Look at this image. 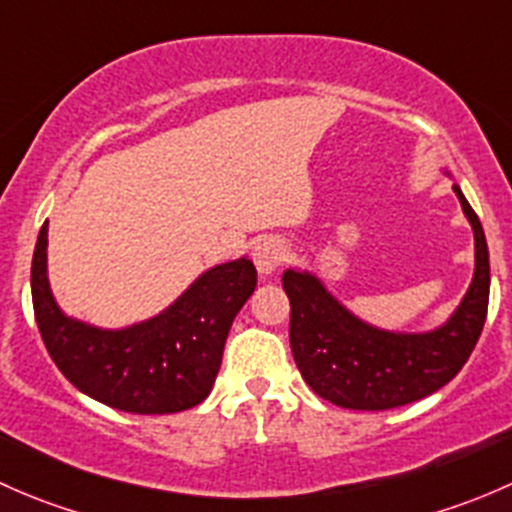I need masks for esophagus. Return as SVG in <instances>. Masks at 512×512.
Wrapping results in <instances>:
<instances>
[{
    "label": "esophagus",
    "instance_id": "34e87169",
    "mask_svg": "<svg viewBox=\"0 0 512 512\" xmlns=\"http://www.w3.org/2000/svg\"><path fill=\"white\" fill-rule=\"evenodd\" d=\"M289 257V247L280 237H262L252 247V260L260 275H272Z\"/></svg>",
    "mask_w": 512,
    "mask_h": 512
}]
</instances>
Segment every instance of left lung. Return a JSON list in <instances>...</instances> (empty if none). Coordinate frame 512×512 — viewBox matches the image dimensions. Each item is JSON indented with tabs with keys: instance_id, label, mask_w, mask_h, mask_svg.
I'll return each instance as SVG.
<instances>
[{
	"instance_id": "obj_1",
	"label": "left lung",
	"mask_w": 512,
	"mask_h": 512,
	"mask_svg": "<svg viewBox=\"0 0 512 512\" xmlns=\"http://www.w3.org/2000/svg\"><path fill=\"white\" fill-rule=\"evenodd\" d=\"M476 235V275L461 307L441 329L394 334L349 314L317 277L287 270L289 347L299 374L317 396L354 411H386L446 386L468 361L483 332L490 262L478 215L453 185Z\"/></svg>"
}]
</instances>
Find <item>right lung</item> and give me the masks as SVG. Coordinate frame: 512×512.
<instances>
[{"instance_id":"right-lung-1","label":"right lung","mask_w":512,"mask_h":512,"mask_svg":"<svg viewBox=\"0 0 512 512\" xmlns=\"http://www.w3.org/2000/svg\"><path fill=\"white\" fill-rule=\"evenodd\" d=\"M46 225L49 220L32 260V302L46 352L61 374L91 399L128 414H175L205 401L232 319L255 292V265L242 257L213 267L163 314L106 332L56 307L46 280Z\"/></svg>"}]
</instances>
